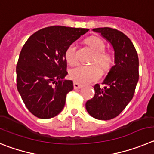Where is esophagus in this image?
<instances>
[{
    "mask_svg": "<svg viewBox=\"0 0 154 154\" xmlns=\"http://www.w3.org/2000/svg\"><path fill=\"white\" fill-rule=\"evenodd\" d=\"M83 87H84V86H83L82 84H79V83H77V82L74 83V89H80V88H82Z\"/></svg>",
    "mask_w": 154,
    "mask_h": 154,
    "instance_id": "34e87169",
    "label": "esophagus"
}]
</instances>
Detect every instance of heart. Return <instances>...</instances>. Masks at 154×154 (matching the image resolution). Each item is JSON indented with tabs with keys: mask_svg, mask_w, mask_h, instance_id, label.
Segmentation results:
<instances>
[{
	"mask_svg": "<svg viewBox=\"0 0 154 154\" xmlns=\"http://www.w3.org/2000/svg\"><path fill=\"white\" fill-rule=\"evenodd\" d=\"M86 42L94 53L93 61L97 63L104 69L110 67L113 61V56L110 52L104 51L105 44L103 41L98 37H93L87 39ZM76 50V44L72 43L65 51V59L70 65L76 64L77 62ZM101 75L102 71L97 65H79L70 71V78L80 84H89L98 80Z\"/></svg>",
	"mask_w": 154,
	"mask_h": 154,
	"instance_id": "obj_1",
	"label": "heart"
}]
</instances>
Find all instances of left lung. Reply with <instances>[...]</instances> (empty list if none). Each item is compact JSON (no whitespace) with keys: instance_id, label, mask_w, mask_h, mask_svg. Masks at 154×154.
<instances>
[{"instance_id":"obj_1","label":"left lung","mask_w":154,"mask_h":154,"mask_svg":"<svg viewBox=\"0 0 154 154\" xmlns=\"http://www.w3.org/2000/svg\"><path fill=\"white\" fill-rule=\"evenodd\" d=\"M110 42L114 51V65L103 80L101 88L94 86L95 95L86 103L91 116L107 120L117 117L134 97L139 80V59L134 44L121 31L110 27L93 29Z\"/></svg>"}]
</instances>
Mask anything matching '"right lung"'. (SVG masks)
Here are the masks:
<instances>
[{
	"label": "right lung",
	"mask_w": 154,
	"mask_h": 154,
	"mask_svg": "<svg viewBox=\"0 0 154 154\" xmlns=\"http://www.w3.org/2000/svg\"><path fill=\"white\" fill-rule=\"evenodd\" d=\"M89 29L51 26L39 30L22 48L17 64V88L30 113L49 119L63 110L73 81L67 74L64 53Z\"/></svg>",
	"instance_id": "1"
}]
</instances>
